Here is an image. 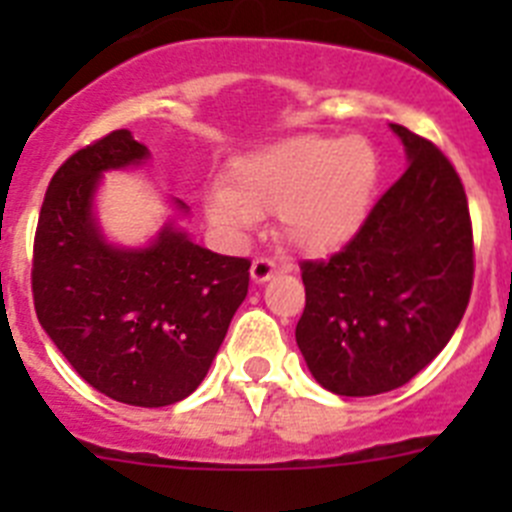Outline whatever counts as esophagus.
<instances>
[{"instance_id":"esophagus-1","label":"esophagus","mask_w":512,"mask_h":512,"mask_svg":"<svg viewBox=\"0 0 512 512\" xmlns=\"http://www.w3.org/2000/svg\"><path fill=\"white\" fill-rule=\"evenodd\" d=\"M277 264H274V261H269V259H256L251 264V279L256 284H264V282H269L271 277H277Z\"/></svg>"}]
</instances>
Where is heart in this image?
<instances>
[{
	"instance_id": "b5f03b06",
	"label": "heart",
	"mask_w": 512,
	"mask_h": 512,
	"mask_svg": "<svg viewBox=\"0 0 512 512\" xmlns=\"http://www.w3.org/2000/svg\"><path fill=\"white\" fill-rule=\"evenodd\" d=\"M379 176L382 161L364 135H295L235 158L225 189L205 197V215L228 235L246 233L261 215H279L297 251L323 256L364 228Z\"/></svg>"
}]
</instances>
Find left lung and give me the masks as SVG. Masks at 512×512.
Returning a JSON list of instances; mask_svg holds the SVG:
<instances>
[{"label": "left lung", "mask_w": 512, "mask_h": 512, "mask_svg": "<svg viewBox=\"0 0 512 512\" xmlns=\"http://www.w3.org/2000/svg\"><path fill=\"white\" fill-rule=\"evenodd\" d=\"M390 128L405 146V174L341 253L302 264L297 346L315 382L343 397L408 384L451 341L472 295V223L459 174L431 140Z\"/></svg>", "instance_id": "left-lung-1"}]
</instances>
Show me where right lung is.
<instances>
[{"instance_id":"1","label":"right lung","mask_w":512,"mask_h":512,"mask_svg":"<svg viewBox=\"0 0 512 512\" xmlns=\"http://www.w3.org/2000/svg\"><path fill=\"white\" fill-rule=\"evenodd\" d=\"M148 158L130 130H115L56 171L35 233L33 297L84 382L125 405L164 408L210 372L248 295L251 261L197 246L174 220L189 215L182 200H171L174 215L148 243H112L97 215L104 174Z\"/></svg>"}]
</instances>
